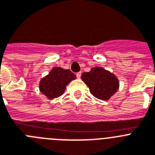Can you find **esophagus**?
<instances>
[{"label":"esophagus","instance_id":"esophagus-1","mask_svg":"<svg viewBox=\"0 0 155 155\" xmlns=\"http://www.w3.org/2000/svg\"><path fill=\"white\" fill-rule=\"evenodd\" d=\"M81 75H82L81 72H77V73H76V77H77L78 79H79V78L81 77Z\"/></svg>","mask_w":155,"mask_h":155}]
</instances>
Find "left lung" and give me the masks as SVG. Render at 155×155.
Instances as JSON below:
<instances>
[{
	"instance_id": "left-lung-1",
	"label": "left lung",
	"mask_w": 155,
	"mask_h": 155,
	"mask_svg": "<svg viewBox=\"0 0 155 155\" xmlns=\"http://www.w3.org/2000/svg\"><path fill=\"white\" fill-rule=\"evenodd\" d=\"M81 78L90 88L91 94L101 100H108L118 89V79L112 73L100 67L83 72Z\"/></svg>"
}]
</instances>
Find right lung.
<instances>
[{
    "label": "right lung",
    "instance_id": "add662e5",
    "mask_svg": "<svg viewBox=\"0 0 155 155\" xmlns=\"http://www.w3.org/2000/svg\"><path fill=\"white\" fill-rule=\"evenodd\" d=\"M76 78V75L70 70L54 68L49 75L41 79L40 91L49 99L58 97L62 95L68 83Z\"/></svg>",
    "mask_w": 155,
    "mask_h": 155
}]
</instances>
